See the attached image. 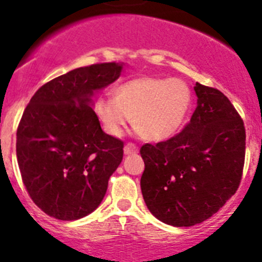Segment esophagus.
<instances>
[{"label": "esophagus", "mask_w": 262, "mask_h": 262, "mask_svg": "<svg viewBox=\"0 0 262 262\" xmlns=\"http://www.w3.org/2000/svg\"><path fill=\"white\" fill-rule=\"evenodd\" d=\"M124 152H125V155L136 154V152H138V147H137L134 143H126L125 147H124Z\"/></svg>", "instance_id": "1"}]
</instances>
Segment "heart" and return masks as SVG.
Instances as JSON below:
<instances>
[{
    "label": "heart",
    "mask_w": 262,
    "mask_h": 262,
    "mask_svg": "<svg viewBox=\"0 0 262 262\" xmlns=\"http://www.w3.org/2000/svg\"><path fill=\"white\" fill-rule=\"evenodd\" d=\"M191 101V89L182 79L142 76L117 85L114 98H98L95 114L110 136L123 133L132 117L142 138L164 141L180 130Z\"/></svg>",
    "instance_id": "heart-1"
}]
</instances>
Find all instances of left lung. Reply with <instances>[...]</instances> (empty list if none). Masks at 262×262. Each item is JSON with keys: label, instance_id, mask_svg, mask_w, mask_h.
Segmentation results:
<instances>
[{"label": "left lung", "instance_id": "8db88e82", "mask_svg": "<svg viewBox=\"0 0 262 262\" xmlns=\"http://www.w3.org/2000/svg\"><path fill=\"white\" fill-rule=\"evenodd\" d=\"M194 89L198 106L182 130L139 150L146 205L177 227L205 221L235 194L246 156V128L229 98L199 82Z\"/></svg>", "mask_w": 262, "mask_h": 262}]
</instances>
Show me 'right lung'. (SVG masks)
I'll return each instance as SVG.
<instances>
[{"label": "right lung", "instance_id": "add662e5", "mask_svg": "<svg viewBox=\"0 0 262 262\" xmlns=\"http://www.w3.org/2000/svg\"><path fill=\"white\" fill-rule=\"evenodd\" d=\"M123 66L97 63L43 84L16 130V159L29 196L46 214L73 221L92 213L123 160L124 142L104 133L90 97Z\"/></svg>", "mask_w": 262, "mask_h": 262}]
</instances>
